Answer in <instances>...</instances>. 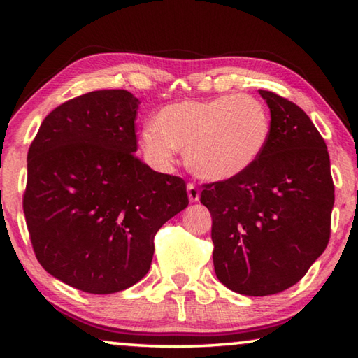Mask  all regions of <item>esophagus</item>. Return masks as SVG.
I'll return each mask as SVG.
<instances>
[{
    "mask_svg": "<svg viewBox=\"0 0 358 358\" xmlns=\"http://www.w3.org/2000/svg\"><path fill=\"white\" fill-rule=\"evenodd\" d=\"M187 197H189V202H199V199H201V191H199L196 183L187 185Z\"/></svg>",
    "mask_w": 358,
    "mask_h": 358,
    "instance_id": "esophagus-1",
    "label": "esophagus"
}]
</instances>
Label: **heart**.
I'll return each instance as SVG.
<instances>
[{"label": "heart", "mask_w": 358, "mask_h": 358, "mask_svg": "<svg viewBox=\"0 0 358 358\" xmlns=\"http://www.w3.org/2000/svg\"><path fill=\"white\" fill-rule=\"evenodd\" d=\"M270 138V115L251 94H222L205 101H177L145 126L141 143L151 161L171 166L178 148L203 180L224 181L256 164Z\"/></svg>", "instance_id": "b5f03b06"}]
</instances>
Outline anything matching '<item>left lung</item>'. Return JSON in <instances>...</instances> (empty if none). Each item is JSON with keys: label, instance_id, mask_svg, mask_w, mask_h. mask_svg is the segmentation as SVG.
<instances>
[{"label": "left lung", "instance_id": "1", "mask_svg": "<svg viewBox=\"0 0 358 358\" xmlns=\"http://www.w3.org/2000/svg\"><path fill=\"white\" fill-rule=\"evenodd\" d=\"M270 138L240 177L203 185L215 273L234 292L265 296L299 282L330 240L335 186L322 136L301 108L259 90Z\"/></svg>", "mask_w": 358, "mask_h": 358}]
</instances>
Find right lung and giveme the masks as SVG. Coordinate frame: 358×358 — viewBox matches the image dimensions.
<instances>
[{"label": "right lung", "instance_id": "1", "mask_svg": "<svg viewBox=\"0 0 358 358\" xmlns=\"http://www.w3.org/2000/svg\"><path fill=\"white\" fill-rule=\"evenodd\" d=\"M138 99L99 90L58 106L28 150L23 213L39 264L88 294L148 273L155 235L187 207L183 178L136 156Z\"/></svg>", "mask_w": 358, "mask_h": 358}]
</instances>
